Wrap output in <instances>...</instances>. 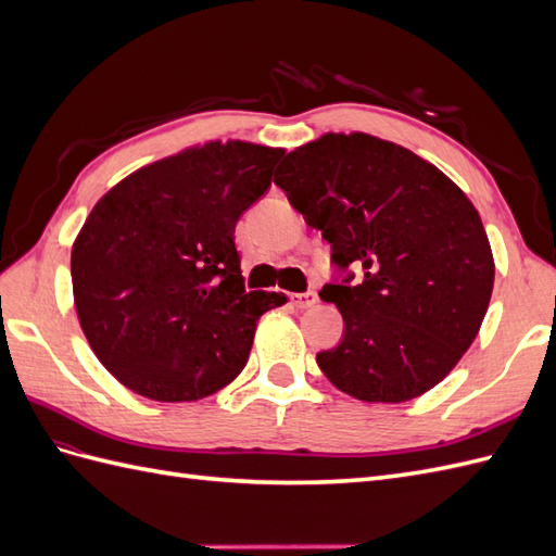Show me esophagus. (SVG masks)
<instances>
[{
  "instance_id": "obj_1",
  "label": "esophagus",
  "mask_w": 556,
  "mask_h": 556,
  "mask_svg": "<svg viewBox=\"0 0 556 556\" xmlns=\"http://www.w3.org/2000/svg\"><path fill=\"white\" fill-rule=\"evenodd\" d=\"M290 301H292L296 308H311L315 301H317V292L308 290V292H301V294H292Z\"/></svg>"
}]
</instances>
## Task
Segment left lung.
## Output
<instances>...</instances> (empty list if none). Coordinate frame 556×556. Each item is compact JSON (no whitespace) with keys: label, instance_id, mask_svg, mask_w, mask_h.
I'll list each match as a JSON object with an SVG mask.
<instances>
[{"label":"left lung","instance_id":"obj_1","mask_svg":"<svg viewBox=\"0 0 556 556\" xmlns=\"http://www.w3.org/2000/svg\"><path fill=\"white\" fill-rule=\"evenodd\" d=\"M274 182L323 231L341 276L319 292L345 325L339 345L317 352L323 374L368 403L439 384L473 343L494 288L468 197L427 160L359 131L292 150Z\"/></svg>","mask_w":556,"mask_h":556}]
</instances>
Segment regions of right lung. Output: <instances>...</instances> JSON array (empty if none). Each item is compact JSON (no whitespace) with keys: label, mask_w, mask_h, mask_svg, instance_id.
Here are the masks:
<instances>
[{"label":"right lung","mask_w":556,"mask_h":556,"mask_svg":"<svg viewBox=\"0 0 556 556\" xmlns=\"http://www.w3.org/2000/svg\"><path fill=\"white\" fill-rule=\"evenodd\" d=\"M282 150L213 141L134 172L72 248L74 304L97 359L131 392L178 403L223 390L282 292H248L239 217L271 188Z\"/></svg>","instance_id":"right-lung-1"}]
</instances>
